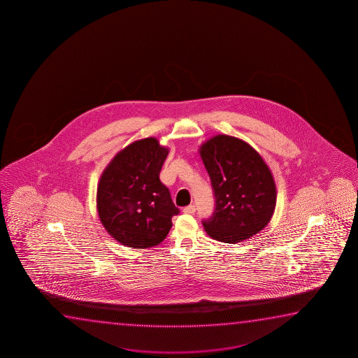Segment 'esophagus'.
Segmentation results:
<instances>
[{
  "label": "esophagus",
  "mask_w": 358,
  "mask_h": 358,
  "mask_svg": "<svg viewBox=\"0 0 358 358\" xmlns=\"http://www.w3.org/2000/svg\"><path fill=\"white\" fill-rule=\"evenodd\" d=\"M194 211H196V206H194V204H189V206L183 208V213H185V214H193Z\"/></svg>",
  "instance_id": "obj_1"
}]
</instances>
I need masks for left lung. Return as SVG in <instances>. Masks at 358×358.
<instances>
[{
	"label": "left lung",
	"instance_id": "1",
	"mask_svg": "<svg viewBox=\"0 0 358 358\" xmlns=\"http://www.w3.org/2000/svg\"><path fill=\"white\" fill-rule=\"evenodd\" d=\"M210 177L214 213L203 219L211 238L237 243L268 225L276 204V187L269 167L250 144L219 134L201 147Z\"/></svg>",
	"mask_w": 358,
	"mask_h": 358
}]
</instances>
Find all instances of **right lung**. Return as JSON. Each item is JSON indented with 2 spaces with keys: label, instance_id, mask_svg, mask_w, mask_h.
Here are the masks:
<instances>
[{
  "label": "right lung",
  "instance_id": "obj_1",
  "mask_svg": "<svg viewBox=\"0 0 358 358\" xmlns=\"http://www.w3.org/2000/svg\"><path fill=\"white\" fill-rule=\"evenodd\" d=\"M169 150L155 138L129 144L113 157L99 182V217L115 240L132 248H149L166 238L175 206L159 178Z\"/></svg>",
  "mask_w": 358,
  "mask_h": 358
}]
</instances>
